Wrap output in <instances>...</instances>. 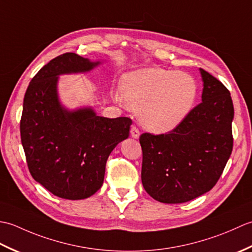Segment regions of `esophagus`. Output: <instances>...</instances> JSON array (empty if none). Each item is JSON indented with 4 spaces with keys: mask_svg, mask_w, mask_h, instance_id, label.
<instances>
[{
    "mask_svg": "<svg viewBox=\"0 0 252 252\" xmlns=\"http://www.w3.org/2000/svg\"><path fill=\"white\" fill-rule=\"evenodd\" d=\"M130 132H131L132 137H134V138H138V137H140V130L137 129V126H132Z\"/></svg>",
    "mask_w": 252,
    "mask_h": 252,
    "instance_id": "esophagus-1",
    "label": "esophagus"
}]
</instances>
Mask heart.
Wrapping results in <instances>:
<instances>
[{
    "label": "heart",
    "mask_w": 252,
    "mask_h": 252,
    "mask_svg": "<svg viewBox=\"0 0 252 252\" xmlns=\"http://www.w3.org/2000/svg\"><path fill=\"white\" fill-rule=\"evenodd\" d=\"M119 101H126L138 112L146 129L167 132L189 114L197 95V84L189 74L160 68H146L123 78Z\"/></svg>",
    "instance_id": "obj_1"
}]
</instances>
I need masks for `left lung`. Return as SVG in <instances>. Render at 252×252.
Returning <instances> with one entry per match:
<instances>
[{
    "instance_id": "obj_1",
    "label": "left lung",
    "mask_w": 252,
    "mask_h": 252,
    "mask_svg": "<svg viewBox=\"0 0 252 252\" xmlns=\"http://www.w3.org/2000/svg\"><path fill=\"white\" fill-rule=\"evenodd\" d=\"M200 72L201 103L172 131L140 136L142 183L160 202H186L210 190L233 151L231 93L212 74Z\"/></svg>"
}]
</instances>
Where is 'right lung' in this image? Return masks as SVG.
Masks as SVG:
<instances>
[{"label": "right lung", "mask_w": 252, "mask_h": 252, "mask_svg": "<svg viewBox=\"0 0 252 252\" xmlns=\"http://www.w3.org/2000/svg\"><path fill=\"white\" fill-rule=\"evenodd\" d=\"M98 63L65 53L37 71L25 94L20 136L28 169L36 182L65 199L95 194L112 149L130 134V118L109 119L90 108L68 111L58 101V74L89 71Z\"/></svg>", "instance_id": "1"}]
</instances>
